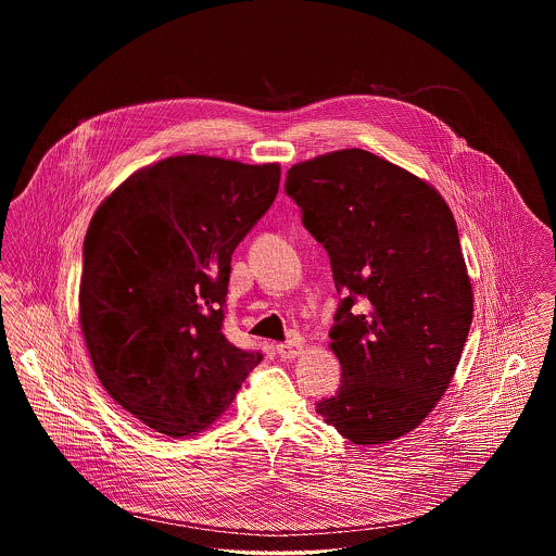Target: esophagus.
I'll return each instance as SVG.
<instances>
[{"mask_svg": "<svg viewBox=\"0 0 556 556\" xmlns=\"http://www.w3.org/2000/svg\"><path fill=\"white\" fill-rule=\"evenodd\" d=\"M302 350H304V345L300 344V342H286V344L277 345V354L281 358H295Z\"/></svg>", "mask_w": 556, "mask_h": 556, "instance_id": "34e87169", "label": "esophagus"}]
</instances>
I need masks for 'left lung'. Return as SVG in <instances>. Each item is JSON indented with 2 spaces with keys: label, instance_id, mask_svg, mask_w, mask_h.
Segmentation results:
<instances>
[{
  "label": "left lung",
  "instance_id": "8db88e82",
  "mask_svg": "<svg viewBox=\"0 0 556 556\" xmlns=\"http://www.w3.org/2000/svg\"><path fill=\"white\" fill-rule=\"evenodd\" d=\"M286 193L344 295L329 331L342 386L317 413L352 444H388L444 396L469 336L454 216L433 187L358 148L291 166Z\"/></svg>",
  "mask_w": 556,
  "mask_h": 556
}]
</instances>
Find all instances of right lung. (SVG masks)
<instances>
[{
	"label": "right lung",
	"mask_w": 556,
	"mask_h": 556,
	"mask_svg": "<svg viewBox=\"0 0 556 556\" xmlns=\"http://www.w3.org/2000/svg\"><path fill=\"white\" fill-rule=\"evenodd\" d=\"M279 164L173 156L96 211L80 327L108 394L170 438L220 417L263 352L223 333L231 256L279 191Z\"/></svg>",
	"instance_id": "1"
}]
</instances>
